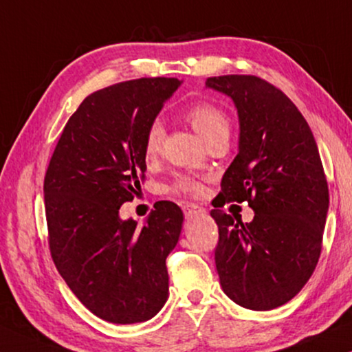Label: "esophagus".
Here are the masks:
<instances>
[{"instance_id":"1","label":"esophagus","mask_w":352,"mask_h":352,"mask_svg":"<svg viewBox=\"0 0 352 352\" xmlns=\"http://www.w3.org/2000/svg\"><path fill=\"white\" fill-rule=\"evenodd\" d=\"M182 211H184L186 218H194V216L204 213V208L195 204H186L184 206H182Z\"/></svg>"}]
</instances>
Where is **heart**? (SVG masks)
I'll return each mask as SVG.
<instances>
[{
	"instance_id": "1",
	"label": "heart",
	"mask_w": 352,
	"mask_h": 352,
	"mask_svg": "<svg viewBox=\"0 0 352 352\" xmlns=\"http://www.w3.org/2000/svg\"><path fill=\"white\" fill-rule=\"evenodd\" d=\"M184 118L192 124V128L205 139L206 144H211L218 139H228L230 133V120L228 113L211 100H197L184 110ZM163 126L158 122L148 126L144 138V158L153 162L162 151L163 144ZM171 192L177 195L199 197L204 192V182L192 176H179L171 186Z\"/></svg>"
}]
</instances>
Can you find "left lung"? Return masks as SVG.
Here are the masks:
<instances>
[{"label": "left lung", "instance_id": "obj_1", "mask_svg": "<svg viewBox=\"0 0 352 352\" xmlns=\"http://www.w3.org/2000/svg\"><path fill=\"white\" fill-rule=\"evenodd\" d=\"M206 86L232 98L240 120L239 153L211 210L221 287L239 306L274 309L300 293L320 258L329 184L319 148L296 105L269 81L223 75ZM229 201H247L252 223L219 210Z\"/></svg>", "mask_w": 352, "mask_h": 352}]
</instances>
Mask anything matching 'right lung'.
Wrapping results in <instances>:
<instances>
[{
	"mask_svg": "<svg viewBox=\"0 0 352 352\" xmlns=\"http://www.w3.org/2000/svg\"><path fill=\"white\" fill-rule=\"evenodd\" d=\"M177 78L122 81L89 94L67 122L45 176L47 243L74 295L100 319H152L168 298L166 256L182 211L162 200L142 226L122 221L146 179L144 138Z\"/></svg>",
	"mask_w": 352,
	"mask_h": 352,
	"instance_id": "add662e5",
	"label": "right lung"
}]
</instances>
